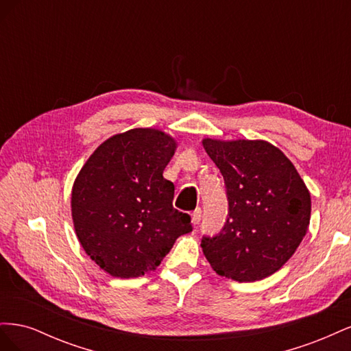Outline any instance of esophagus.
Wrapping results in <instances>:
<instances>
[{"instance_id":"obj_1","label":"esophagus","mask_w":351,"mask_h":351,"mask_svg":"<svg viewBox=\"0 0 351 351\" xmlns=\"http://www.w3.org/2000/svg\"><path fill=\"white\" fill-rule=\"evenodd\" d=\"M200 218H202V210L200 209H196L195 212H192V222H193V224H199Z\"/></svg>"}]
</instances>
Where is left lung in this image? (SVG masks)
Segmentation results:
<instances>
[{
	"label": "left lung",
	"instance_id": "1",
	"mask_svg": "<svg viewBox=\"0 0 351 351\" xmlns=\"http://www.w3.org/2000/svg\"><path fill=\"white\" fill-rule=\"evenodd\" d=\"M224 177L228 218L202 239L221 277L250 282L277 272L299 247L311 222V193L293 162L267 141H202Z\"/></svg>",
	"mask_w": 351,
	"mask_h": 351
}]
</instances>
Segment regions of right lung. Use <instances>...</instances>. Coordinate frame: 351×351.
<instances>
[{
    "mask_svg": "<svg viewBox=\"0 0 351 351\" xmlns=\"http://www.w3.org/2000/svg\"><path fill=\"white\" fill-rule=\"evenodd\" d=\"M177 147L158 129H132L101 143L71 189V217L88 256L111 277L155 271L176 240L192 231L173 206L174 184L162 177Z\"/></svg>",
    "mask_w": 351,
    "mask_h": 351,
    "instance_id": "right-lung-1",
    "label": "right lung"
}]
</instances>
